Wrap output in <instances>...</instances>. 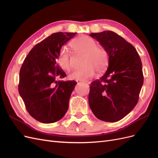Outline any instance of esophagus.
I'll use <instances>...</instances> for the list:
<instances>
[{
  "instance_id": "34e87169",
  "label": "esophagus",
  "mask_w": 158,
  "mask_h": 158,
  "mask_svg": "<svg viewBox=\"0 0 158 158\" xmlns=\"http://www.w3.org/2000/svg\"><path fill=\"white\" fill-rule=\"evenodd\" d=\"M84 83H86V84H89V82H85H85H84Z\"/></svg>"
}]
</instances>
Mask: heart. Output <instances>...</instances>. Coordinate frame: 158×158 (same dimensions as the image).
Returning a JSON list of instances; mask_svg holds the SVG:
<instances>
[{"mask_svg": "<svg viewBox=\"0 0 158 158\" xmlns=\"http://www.w3.org/2000/svg\"><path fill=\"white\" fill-rule=\"evenodd\" d=\"M97 42L88 36H82L74 40L71 44L72 48L78 53L84 54L82 68L75 70L69 75L70 80H87L94 77L95 70L98 73L106 70L109 65V57L107 51L101 46L97 45ZM57 63L62 69L70 71L72 59L67 47H62Z\"/></svg>", "mask_w": 158, "mask_h": 158, "instance_id": "1", "label": "heart"}]
</instances>
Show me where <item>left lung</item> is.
<instances>
[{
  "instance_id": "left-lung-1",
  "label": "left lung",
  "mask_w": 158,
  "mask_h": 158,
  "mask_svg": "<svg viewBox=\"0 0 158 158\" xmlns=\"http://www.w3.org/2000/svg\"><path fill=\"white\" fill-rule=\"evenodd\" d=\"M106 49L109 66L102 78L91 83L88 101L99 120L120 121L136 106L144 82L141 59L136 49L111 31L92 33Z\"/></svg>"
}]
</instances>
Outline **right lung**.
Instances as JSON below:
<instances>
[{
	"mask_svg": "<svg viewBox=\"0 0 158 158\" xmlns=\"http://www.w3.org/2000/svg\"><path fill=\"white\" fill-rule=\"evenodd\" d=\"M76 33H52L30 51L20 70L18 91L30 115L43 123H52L69 109L74 81H56L66 76L56 60L61 47Z\"/></svg>",
	"mask_w": 158,
	"mask_h": 158,
	"instance_id": "1",
	"label": "right lung"
}]
</instances>
